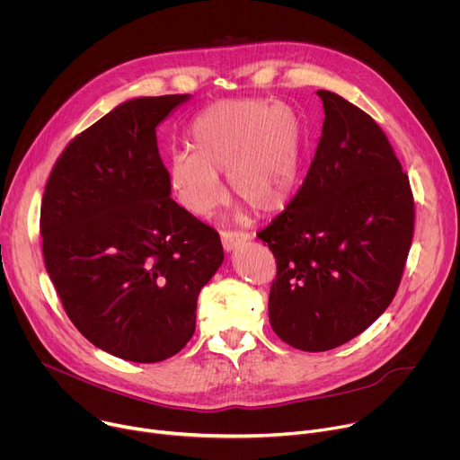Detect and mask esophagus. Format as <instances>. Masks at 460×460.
<instances>
[{"mask_svg": "<svg viewBox=\"0 0 460 460\" xmlns=\"http://www.w3.org/2000/svg\"><path fill=\"white\" fill-rule=\"evenodd\" d=\"M251 239V235L246 232H239V230H221V241L225 251H234L237 244H243Z\"/></svg>", "mask_w": 460, "mask_h": 460, "instance_id": "obj_1", "label": "esophagus"}]
</instances>
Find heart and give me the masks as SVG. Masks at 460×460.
<instances>
[{
	"label": "heart",
	"instance_id": "obj_1",
	"mask_svg": "<svg viewBox=\"0 0 460 460\" xmlns=\"http://www.w3.org/2000/svg\"><path fill=\"white\" fill-rule=\"evenodd\" d=\"M193 151L169 158V188L179 204L206 217L225 197L219 172L226 171L230 191L256 214L284 208L296 186L302 128L286 104L261 99L223 101L191 125Z\"/></svg>",
	"mask_w": 460,
	"mask_h": 460
}]
</instances>
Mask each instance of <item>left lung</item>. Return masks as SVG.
I'll use <instances>...</instances> for the list:
<instances>
[{"label":"left lung","instance_id":"obj_1","mask_svg":"<svg viewBox=\"0 0 460 460\" xmlns=\"http://www.w3.org/2000/svg\"><path fill=\"white\" fill-rule=\"evenodd\" d=\"M324 125L305 179L260 230L276 258L274 333L326 351L363 333L393 302L414 232L409 176L381 127L344 97L319 90Z\"/></svg>","mask_w":460,"mask_h":460}]
</instances>
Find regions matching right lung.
Here are the masks:
<instances>
[{"label":"right lung","instance_id":"right-lung-1","mask_svg":"<svg viewBox=\"0 0 460 460\" xmlns=\"http://www.w3.org/2000/svg\"><path fill=\"white\" fill-rule=\"evenodd\" d=\"M188 93L139 97L77 134L40 209L48 274L74 326L134 363L179 353L197 296L223 263L221 237L169 195L156 127Z\"/></svg>","mask_w":460,"mask_h":460}]
</instances>
